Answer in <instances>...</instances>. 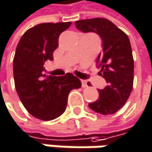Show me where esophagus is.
Returning <instances> with one entry per match:
<instances>
[{"instance_id": "esophagus-1", "label": "esophagus", "mask_w": 152, "mask_h": 152, "mask_svg": "<svg viewBox=\"0 0 152 152\" xmlns=\"http://www.w3.org/2000/svg\"><path fill=\"white\" fill-rule=\"evenodd\" d=\"M81 83H82V86L85 88V87H87V81L86 80H81Z\"/></svg>"}]
</instances>
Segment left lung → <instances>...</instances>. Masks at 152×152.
<instances>
[{"label":"left lung","instance_id":"obj_1","mask_svg":"<svg viewBox=\"0 0 152 152\" xmlns=\"http://www.w3.org/2000/svg\"><path fill=\"white\" fill-rule=\"evenodd\" d=\"M84 33L94 32L102 40V50L97 58L100 75L107 86L99 90V98L89 103L94 111L110 115L119 110L128 100L134 84V58L126 34L107 18H95L75 21Z\"/></svg>","mask_w":152,"mask_h":152}]
</instances>
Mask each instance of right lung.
Returning <instances> with one entry per match:
<instances>
[{"label":"right lung","instance_id":"right-lung-1","mask_svg":"<svg viewBox=\"0 0 152 152\" xmlns=\"http://www.w3.org/2000/svg\"><path fill=\"white\" fill-rule=\"evenodd\" d=\"M71 22L42 23L29 28L20 38L14 59L13 75L18 97L34 118L49 121L66 110L71 90L81 87L80 80L70 73L64 77L44 74L43 64L52 60L59 34Z\"/></svg>","mask_w":152,"mask_h":152}]
</instances>
